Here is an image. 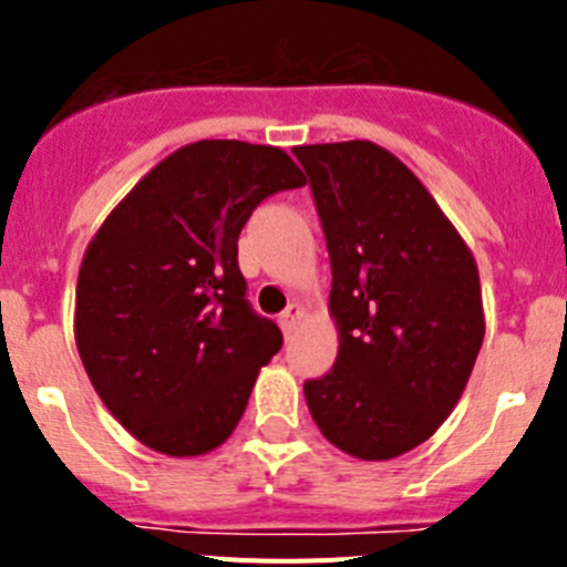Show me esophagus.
Wrapping results in <instances>:
<instances>
[{
    "label": "esophagus",
    "mask_w": 567,
    "mask_h": 567,
    "mask_svg": "<svg viewBox=\"0 0 567 567\" xmlns=\"http://www.w3.org/2000/svg\"><path fill=\"white\" fill-rule=\"evenodd\" d=\"M300 318H303V307H300V303H289V307L284 309V312H280L278 323H280V329H284V332L289 334Z\"/></svg>",
    "instance_id": "34e87169"
}]
</instances>
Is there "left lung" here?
I'll list each match as a JSON object with an SVG mask.
<instances>
[{
  "label": "left lung",
  "mask_w": 567,
  "mask_h": 567,
  "mask_svg": "<svg viewBox=\"0 0 567 567\" xmlns=\"http://www.w3.org/2000/svg\"><path fill=\"white\" fill-rule=\"evenodd\" d=\"M332 260L338 358L303 394L358 460L412 452L454 412L485 338L477 260L417 175L372 142L295 147Z\"/></svg>",
  "instance_id": "8db88e82"
}]
</instances>
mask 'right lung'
<instances>
[{"mask_svg": "<svg viewBox=\"0 0 567 567\" xmlns=\"http://www.w3.org/2000/svg\"><path fill=\"white\" fill-rule=\"evenodd\" d=\"M303 184L280 147L204 138L155 164L87 244L79 358L110 414L153 452L207 454L244 417L284 334L249 307L238 235L267 195Z\"/></svg>", "mask_w": 567, "mask_h": 567, "instance_id": "1", "label": "right lung"}]
</instances>
